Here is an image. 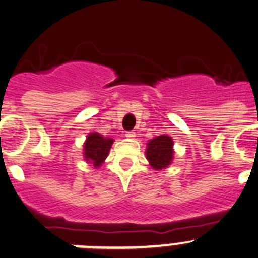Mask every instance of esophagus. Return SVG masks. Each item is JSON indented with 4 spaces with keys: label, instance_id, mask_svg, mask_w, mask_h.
I'll return each mask as SVG.
<instances>
[{
    "label": "esophagus",
    "instance_id": "1",
    "mask_svg": "<svg viewBox=\"0 0 258 258\" xmlns=\"http://www.w3.org/2000/svg\"><path fill=\"white\" fill-rule=\"evenodd\" d=\"M125 137H126V138H129V139H133L134 137H136V133H134V132H127V133L125 134Z\"/></svg>",
    "mask_w": 258,
    "mask_h": 258
}]
</instances>
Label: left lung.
Segmentation results:
<instances>
[{
  "label": "left lung",
  "mask_w": 258,
  "mask_h": 258,
  "mask_svg": "<svg viewBox=\"0 0 258 258\" xmlns=\"http://www.w3.org/2000/svg\"><path fill=\"white\" fill-rule=\"evenodd\" d=\"M173 154V139L170 136L161 134L147 143L146 156L153 170H166L172 163Z\"/></svg>",
  "instance_id": "8db88e82"
}]
</instances>
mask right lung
I'll list each match as a JSON object with an SVG mask.
<instances>
[{"label": "right lung", "mask_w": 258, "mask_h": 258, "mask_svg": "<svg viewBox=\"0 0 258 258\" xmlns=\"http://www.w3.org/2000/svg\"><path fill=\"white\" fill-rule=\"evenodd\" d=\"M114 139L101 136L97 132L88 133L83 143V158L87 163L92 164L95 168L101 167L105 159L109 156Z\"/></svg>", "instance_id": "right-lung-1"}]
</instances>
